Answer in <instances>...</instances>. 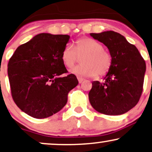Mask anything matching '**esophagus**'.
<instances>
[{
  "mask_svg": "<svg viewBox=\"0 0 152 152\" xmlns=\"http://www.w3.org/2000/svg\"><path fill=\"white\" fill-rule=\"evenodd\" d=\"M77 80H78V82H79V83H80V84L82 83V82L84 80V79L82 78V77H77Z\"/></svg>",
  "mask_w": 152,
  "mask_h": 152,
  "instance_id": "34e87169",
  "label": "esophagus"
}]
</instances>
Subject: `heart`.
Listing matches in <instances>:
<instances>
[{
	"label": "heart",
	"mask_w": 152,
	"mask_h": 152,
	"mask_svg": "<svg viewBox=\"0 0 152 152\" xmlns=\"http://www.w3.org/2000/svg\"><path fill=\"white\" fill-rule=\"evenodd\" d=\"M82 57V65L75 66L70 72L77 77H94L97 73L103 75L111 66L112 56L103 46L94 39H80L76 42L75 47L68 44L63 50L61 58L65 66L71 68L77 60L78 56Z\"/></svg>",
	"instance_id": "b5f03b06"
}]
</instances>
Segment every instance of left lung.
<instances>
[{
	"label": "left lung",
	"mask_w": 152,
	"mask_h": 152,
	"mask_svg": "<svg viewBox=\"0 0 152 152\" xmlns=\"http://www.w3.org/2000/svg\"><path fill=\"white\" fill-rule=\"evenodd\" d=\"M90 35L103 43L112 56L105 82H92L88 93L91 105L104 115H123L135 107L140 98L146 71L145 60L137 47L119 33L108 31Z\"/></svg>",
	"instance_id": "left-lung-1"
}]
</instances>
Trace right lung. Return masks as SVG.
I'll use <instances>...</instances> for the list:
<instances>
[{"label": "right lung", "mask_w": 152, "mask_h": 152, "mask_svg": "<svg viewBox=\"0 0 152 152\" xmlns=\"http://www.w3.org/2000/svg\"><path fill=\"white\" fill-rule=\"evenodd\" d=\"M68 35L40 33L17 47L7 65L12 96L21 111L44 119L66 105L68 94L78 84L67 70L61 55Z\"/></svg>", "instance_id": "add662e5"}]
</instances>
